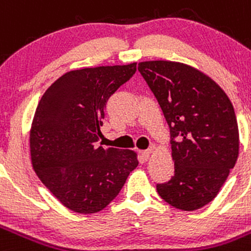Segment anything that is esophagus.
Segmentation results:
<instances>
[{
    "label": "esophagus",
    "instance_id": "1",
    "mask_svg": "<svg viewBox=\"0 0 251 251\" xmlns=\"http://www.w3.org/2000/svg\"><path fill=\"white\" fill-rule=\"evenodd\" d=\"M151 148H149V149H147V151H142V157H143V159L144 160H148V158H149V155H151Z\"/></svg>",
    "mask_w": 251,
    "mask_h": 251
}]
</instances>
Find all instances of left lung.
<instances>
[{
    "label": "left lung",
    "instance_id": "left-lung-1",
    "mask_svg": "<svg viewBox=\"0 0 251 251\" xmlns=\"http://www.w3.org/2000/svg\"><path fill=\"white\" fill-rule=\"evenodd\" d=\"M138 71L171 129L174 176L157 184L160 197L180 210L203 208L218 195L239 155L230 100L208 75L187 64L149 61Z\"/></svg>",
    "mask_w": 251,
    "mask_h": 251
}]
</instances>
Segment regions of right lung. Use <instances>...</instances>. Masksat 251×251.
Segmentation results:
<instances>
[{"label": "right lung", "mask_w": 251, "mask_h": 251, "mask_svg": "<svg viewBox=\"0 0 251 251\" xmlns=\"http://www.w3.org/2000/svg\"><path fill=\"white\" fill-rule=\"evenodd\" d=\"M135 71L137 63L71 71L37 105L29 134L32 165L47 189L75 213L104 209L137 168L134 151L97 146L105 103Z\"/></svg>", "instance_id": "obj_1"}]
</instances>
